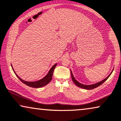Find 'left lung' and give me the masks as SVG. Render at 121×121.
Here are the masks:
<instances>
[{"label": "left lung", "instance_id": "obj_1", "mask_svg": "<svg viewBox=\"0 0 121 121\" xmlns=\"http://www.w3.org/2000/svg\"><path fill=\"white\" fill-rule=\"evenodd\" d=\"M113 70H112V71H113ZM112 72L109 74V75L107 77H106L105 79H104V80H102V81H101L100 82H98L97 83H95V84H93V85H83V84H81V83L78 82V81H76V80H75V78H74L73 75H72V73L71 72V77H72V80L73 82H74V83L78 87H81L82 88H84V89H86V90H92V89H93V88H95L96 87H99V86H100L101 85H102L103 83L106 80L108 79V78L109 77V76L111 75V73H112Z\"/></svg>", "mask_w": 121, "mask_h": 121}]
</instances>
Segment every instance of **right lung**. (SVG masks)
Returning <instances> with one entry per match:
<instances>
[{
  "label": "right lung",
  "instance_id": "obj_1",
  "mask_svg": "<svg viewBox=\"0 0 121 121\" xmlns=\"http://www.w3.org/2000/svg\"><path fill=\"white\" fill-rule=\"evenodd\" d=\"M56 65H57V64H55V65L53 66L52 67H51V69L50 70L49 72H48V73L46 75L45 77H44V78H42L41 80H40L38 81H35V82H28V81H24V80H22V78H20V77H19L17 75V74L15 73V72L14 71L13 67H12V69H13V71L14 72V73H15V75L17 77V78H18L22 83H24V84L26 85L27 86H28L31 87L39 88V87H41L45 86V85L48 84V83H49L51 81V80H52L53 72H54V69H55V68Z\"/></svg>",
  "mask_w": 121,
  "mask_h": 121
}]
</instances>
